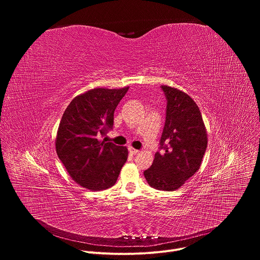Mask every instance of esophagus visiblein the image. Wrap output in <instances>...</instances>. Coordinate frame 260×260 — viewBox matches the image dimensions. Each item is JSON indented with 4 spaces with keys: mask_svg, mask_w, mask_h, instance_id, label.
Wrapping results in <instances>:
<instances>
[{
    "mask_svg": "<svg viewBox=\"0 0 260 260\" xmlns=\"http://www.w3.org/2000/svg\"><path fill=\"white\" fill-rule=\"evenodd\" d=\"M128 151H129V153H131V154H134V155H135V154H137V153H139V152H140V151H139V150H137V149H135V148H133V147H131V146H129V147H128Z\"/></svg>",
    "mask_w": 260,
    "mask_h": 260,
    "instance_id": "esophagus-1",
    "label": "esophagus"
}]
</instances>
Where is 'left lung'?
Masks as SVG:
<instances>
[{"mask_svg": "<svg viewBox=\"0 0 260 260\" xmlns=\"http://www.w3.org/2000/svg\"><path fill=\"white\" fill-rule=\"evenodd\" d=\"M167 98L166 123L156 152L144 176L151 187L174 191L201 168L208 135L200 108L184 91L161 85Z\"/></svg>", "mask_w": 260, "mask_h": 260, "instance_id": "8db88e82", "label": "left lung"}]
</instances>
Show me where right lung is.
I'll return each mask as SVG.
<instances>
[{"instance_id": "add662e5", "label": "right lung", "mask_w": 260, "mask_h": 260, "mask_svg": "<svg viewBox=\"0 0 260 260\" xmlns=\"http://www.w3.org/2000/svg\"><path fill=\"white\" fill-rule=\"evenodd\" d=\"M93 88L74 98L58 125L55 149L71 178L91 191L116 183L128 155L125 146L98 139L113 126L114 111L128 90Z\"/></svg>"}]
</instances>
